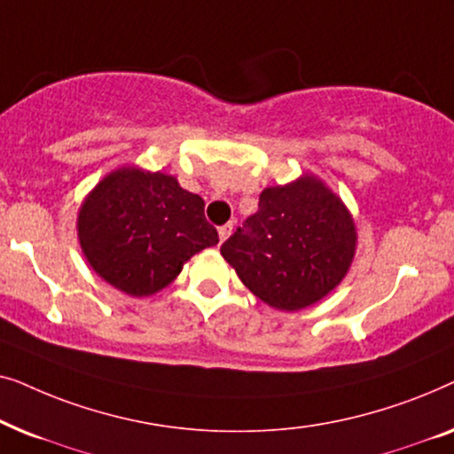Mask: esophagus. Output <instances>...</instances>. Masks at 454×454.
Instances as JSON below:
<instances>
[{
    "label": "esophagus",
    "mask_w": 454,
    "mask_h": 454,
    "mask_svg": "<svg viewBox=\"0 0 454 454\" xmlns=\"http://www.w3.org/2000/svg\"><path fill=\"white\" fill-rule=\"evenodd\" d=\"M231 231H233L231 223H227V225H221V227H219V239L225 241V239L229 238V235H231Z\"/></svg>",
    "instance_id": "1"
}]
</instances>
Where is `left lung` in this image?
I'll return each mask as SVG.
<instances>
[{"mask_svg":"<svg viewBox=\"0 0 454 454\" xmlns=\"http://www.w3.org/2000/svg\"><path fill=\"white\" fill-rule=\"evenodd\" d=\"M356 225L320 179L266 188L256 215L221 246L241 283L264 303L295 312L343 281L356 254Z\"/></svg>","mask_w":454,"mask_h":454,"instance_id":"8db88e82","label":"left lung"}]
</instances>
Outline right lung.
I'll use <instances>...</instances> for the list:
<instances>
[{"mask_svg":"<svg viewBox=\"0 0 454 454\" xmlns=\"http://www.w3.org/2000/svg\"><path fill=\"white\" fill-rule=\"evenodd\" d=\"M78 238L98 277L142 297L167 287L185 260L219 244L204 200L165 173L114 171L86 198Z\"/></svg>","mask_w":454,"mask_h":454,"instance_id":"right-lung-1","label":"right lung"}]
</instances>
